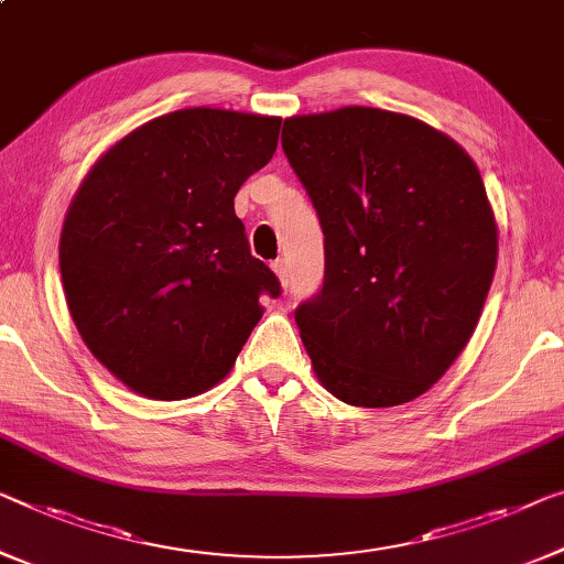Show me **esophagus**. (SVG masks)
Masks as SVG:
<instances>
[{
  "label": "esophagus",
  "instance_id": "1",
  "mask_svg": "<svg viewBox=\"0 0 564 564\" xmlns=\"http://www.w3.org/2000/svg\"><path fill=\"white\" fill-rule=\"evenodd\" d=\"M273 271H275V275H279V281L283 285H289V263H285V260H275Z\"/></svg>",
  "mask_w": 564,
  "mask_h": 564
}]
</instances>
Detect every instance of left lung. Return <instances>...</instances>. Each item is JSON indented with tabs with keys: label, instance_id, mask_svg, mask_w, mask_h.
<instances>
[{
	"label": "left lung",
	"instance_id": "8db88e82",
	"mask_svg": "<svg viewBox=\"0 0 564 564\" xmlns=\"http://www.w3.org/2000/svg\"><path fill=\"white\" fill-rule=\"evenodd\" d=\"M283 154L324 232V281L293 311L318 380L357 408L415 400L474 334L497 268L476 164L410 116H293Z\"/></svg>",
	"mask_w": 564,
	"mask_h": 564
}]
</instances>
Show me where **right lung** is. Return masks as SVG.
Returning a JSON list of instances; mask_svg holds the SVG:
<instances>
[{
    "instance_id": "right-lung-1",
    "label": "right lung",
    "mask_w": 564,
    "mask_h": 564,
    "mask_svg": "<svg viewBox=\"0 0 564 564\" xmlns=\"http://www.w3.org/2000/svg\"><path fill=\"white\" fill-rule=\"evenodd\" d=\"M281 119L187 108L88 172L61 238L67 308L100 365L154 400L220 382L281 281L250 253L235 195L271 162Z\"/></svg>"
}]
</instances>
